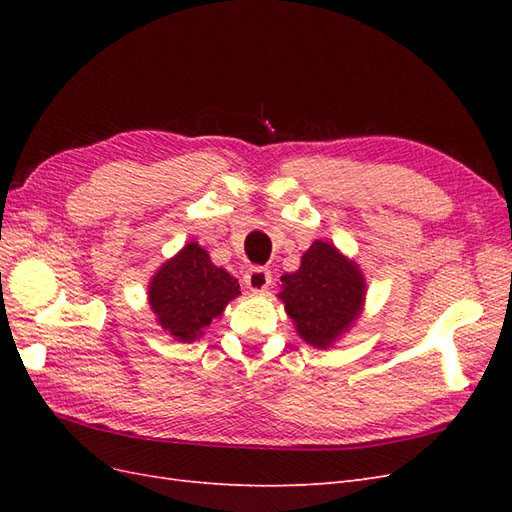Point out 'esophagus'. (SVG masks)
Instances as JSON below:
<instances>
[{
  "instance_id": "esophagus-1",
  "label": "esophagus",
  "mask_w": 512,
  "mask_h": 512,
  "mask_svg": "<svg viewBox=\"0 0 512 512\" xmlns=\"http://www.w3.org/2000/svg\"><path fill=\"white\" fill-rule=\"evenodd\" d=\"M243 282L252 292H265L271 284V271L265 267H252L243 275Z\"/></svg>"
}]
</instances>
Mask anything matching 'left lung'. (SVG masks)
<instances>
[{"label": "left lung", "instance_id": "8db88e82", "mask_svg": "<svg viewBox=\"0 0 512 512\" xmlns=\"http://www.w3.org/2000/svg\"><path fill=\"white\" fill-rule=\"evenodd\" d=\"M280 299L307 344L327 348L359 316L365 282L354 262L331 243L314 241L299 271L282 275Z\"/></svg>", "mask_w": 512, "mask_h": 512}]
</instances>
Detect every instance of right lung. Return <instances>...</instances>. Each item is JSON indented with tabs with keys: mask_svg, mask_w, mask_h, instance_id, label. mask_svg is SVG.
Masks as SVG:
<instances>
[{
	"mask_svg": "<svg viewBox=\"0 0 512 512\" xmlns=\"http://www.w3.org/2000/svg\"><path fill=\"white\" fill-rule=\"evenodd\" d=\"M241 294L232 275L218 269L198 243H188L153 275L149 303L162 329L179 342H194L230 299Z\"/></svg>",
	"mask_w": 512,
	"mask_h": 512,
	"instance_id": "1",
	"label": "right lung"
}]
</instances>
